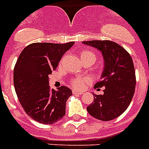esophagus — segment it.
Here are the masks:
<instances>
[{"label":"esophagus","instance_id":"obj_1","mask_svg":"<svg viewBox=\"0 0 149 149\" xmlns=\"http://www.w3.org/2000/svg\"><path fill=\"white\" fill-rule=\"evenodd\" d=\"M83 93V92L81 91H77V90H75V89L72 90V94H74V95H82Z\"/></svg>","mask_w":149,"mask_h":149}]
</instances>
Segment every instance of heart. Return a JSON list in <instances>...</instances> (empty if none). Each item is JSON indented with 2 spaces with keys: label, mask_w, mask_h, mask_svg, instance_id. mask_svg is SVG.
<instances>
[{
  "label": "heart",
  "mask_w": 149,
  "mask_h": 149,
  "mask_svg": "<svg viewBox=\"0 0 149 149\" xmlns=\"http://www.w3.org/2000/svg\"><path fill=\"white\" fill-rule=\"evenodd\" d=\"M80 58L82 60L86 59V58H92L95 60L96 56L93 52L90 51V50H83L80 53ZM88 81L89 80L87 78H75L71 79L70 83L72 86L75 89H82Z\"/></svg>",
  "instance_id": "heart-1"
}]
</instances>
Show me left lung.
Wrapping results in <instances>:
<instances>
[{
  "label": "left lung",
  "mask_w": 149,
  "mask_h": 149,
  "mask_svg": "<svg viewBox=\"0 0 149 149\" xmlns=\"http://www.w3.org/2000/svg\"><path fill=\"white\" fill-rule=\"evenodd\" d=\"M83 43L99 49L104 59L101 80L94 86H104V93L93 94V102L87 111L99 120H112L125 112L133 97L136 79L132 59L123 47L112 41L90 40Z\"/></svg>",
  "instance_id": "1"
}]
</instances>
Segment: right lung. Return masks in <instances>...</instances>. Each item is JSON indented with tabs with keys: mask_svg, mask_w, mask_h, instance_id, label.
<instances>
[{
	"mask_svg": "<svg viewBox=\"0 0 149 149\" xmlns=\"http://www.w3.org/2000/svg\"><path fill=\"white\" fill-rule=\"evenodd\" d=\"M73 44L31 43L18 57L14 70V89L24 111L38 123L54 124L66 114V101L72 91L66 86L51 89L48 76Z\"/></svg>",
	"mask_w": 149,
	"mask_h": 149,
	"instance_id": "obj_1",
	"label": "right lung"
}]
</instances>
